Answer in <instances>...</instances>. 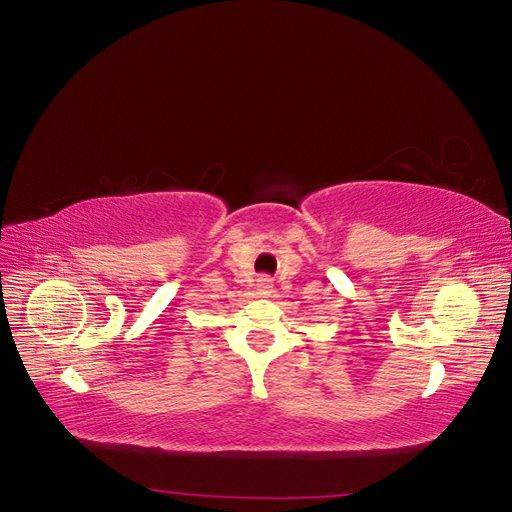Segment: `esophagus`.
<instances>
[{
	"label": "esophagus",
	"mask_w": 512,
	"mask_h": 512,
	"mask_svg": "<svg viewBox=\"0 0 512 512\" xmlns=\"http://www.w3.org/2000/svg\"><path fill=\"white\" fill-rule=\"evenodd\" d=\"M258 289H260V294H271V289H273L271 279L269 277H260L258 279Z\"/></svg>",
	"instance_id": "1"
}]
</instances>
